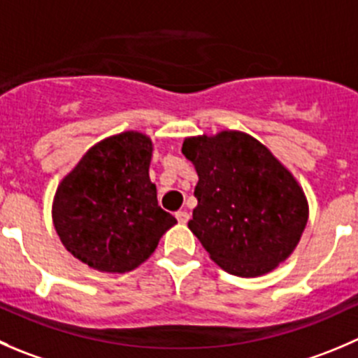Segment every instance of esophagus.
<instances>
[{"instance_id": "obj_1", "label": "esophagus", "mask_w": 358, "mask_h": 358, "mask_svg": "<svg viewBox=\"0 0 358 358\" xmlns=\"http://www.w3.org/2000/svg\"><path fill=\"white\" fill-rule=\"evenodd\" d=\"M176 220H178L180 224H187V220H189V213H187V211H176Z\"/></svg>"}]
</instances>
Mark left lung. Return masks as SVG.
Returning <instances> with one entry per match:
<instances>
[{"label":"left lung","instance_id":"left-lung-1","mask_svg":"<svg viewBox=\"0 0 358 358\" xmlns=\"http://www.w3.org/2000/svg\"><path fill=\"white\" fill-rule=\"evenodd\" d=\"M199 182L189 229L215 264L241 278L285 262L308 224L306 194L257 138L236 129L183 140Z\"/></svg>","mask_w":358,"mask_h":358}]
</instances>
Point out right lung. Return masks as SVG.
<instances>
[{"label":"right lung","mask_w":358,"mask_h":358,"mask_svg":"<svg viewBox=\"0 0 358 358\" xmlns=\"http://www.w3.org/2000/svg\"><path fill=\"white\" fill-rule=\"evenodd\" d=\"M154 143L124 131L92 145L59 182L52 222L64 248L101 273L136 269L176 224L150 182Z\"/></svg>","instance_id":"right-lung-1"}]
</instances>
